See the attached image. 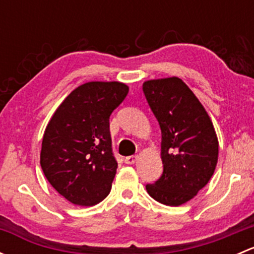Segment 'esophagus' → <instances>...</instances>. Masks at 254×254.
I'll return each mask as SVG.
<instances>
[{"label":"esophagus","mask_w":254,"mask_h":254,"mask_svg":"<svg viewBox=\"0 0 254 254\" xmlns=\"http://www.w3.org/2000/svg\"><path fill=\"white\" fill-rule=\"evenodd\" d=\"M137 160V156H127V157H125V163L127 165H134L135 162H136Z\"/></svg>","instance_id":"esophagus-1"}]
</instances>
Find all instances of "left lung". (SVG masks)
I'll list each match as a JSON object with an SVG mask.
<instances>
[{
	"mask_svg": "<svg viewBox=\"0 0 254 254\" xmlns=\"http://www.w3.org/2000/svg\"><path fill=\"white\" fill-rule=\"evenodd\" d=\"M151 111L160 124L163 173L146 190L170 206L187 203L206 186L219 156V141L209 115L195 94L178 77L142 84Z\"/></svg>",
	"mask_w": 254,
	"mask_h": 254,
	"instance_id": "8db88e82",
	"label": "left lung"
}]
</instances>
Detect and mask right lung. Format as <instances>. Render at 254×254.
<instances>
[{"label": "right lung", "instance_id": "add662e5", "mask_svg": "<svg viewBox=\"0 0 254 254\" xmlns=\"http://www.w3.org/2000/svg\"><path fill=\"white\" fill-rule=\"evenodd\" d=\"M120 82H88L73 89L45 129L40 166L49 183L75 205L92 206L112 189L118 162L109 117L127 97Z\"/></svg>", "mask_w": 254, "mask_h": 254}]
</instances>
